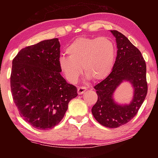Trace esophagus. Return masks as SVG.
<instances>
[{
    "label": "esophagus",
    "instance_id": "obj_1",
    "mask_svg": "<svg viewBox=\"0 0 158 158\" xmlns=\"http://www.w3.org/2000/svg\"><path fill=\"white\" fill-rule=\"evenodd\" d=\"M86 90H87L86 87H84V86L78 87V89H77V93H78L79 95H81L82 93H84Z\"/></svg>",
    "mask_w": 158,
    "mask_h": 158
}]
</instances>
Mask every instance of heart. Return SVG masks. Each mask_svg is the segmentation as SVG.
Here are the masks:
<instances>
[{
  "mask_svg": "<svg viewBox=\"0 0 158 158\" xmlns=\"http://www.w3.org/2000/svg\"><path fill=\"white\" fill-rule=\"evenodd\" d=\"M68 57L61 56L58 65L68 81L75 83L84 74L93 81L105 79L113 68L116 46L106 37H79L66 48Z\"/></svg>",
  "mask_w": 158,
  "mask_h": 158,
  "instance_id": "1",
  "label": "heart"
}]
</instances>
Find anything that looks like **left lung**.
Returning <instances> with one entry per match:
<instances>
[{
    "label": "left lung",
    "mask_w": 158,
    "mask_h": 158,
    "mask_svg": "<svg viewBox=\"0 0 158 158\" xmlns=\"http://www.w3.org/2000/svg\"><path fill=\"white\" fill-rule=\"evenodd\" d=\"M116 37L117 56L111 73L94 86L98 100L92 114L103 126L116 128L126 124L137 114L148 92L146 65L141 53L124 35L111 31ZM126 80L132 83L135 93L130 105L121 106L115 103L112 95L119 84Z\"/></svg>",
    "instance_id": "8db88e82"
}]
</instances>
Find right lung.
Here are the masks:
<instances>
[{"instance_id": "right-lung-1", "label": "right lung", "mask_w": 158, "mask_h": 158, "mask_svg": "<svg viewBox=\"0 0 158 158\" xmlns=\"http://www.w3.org/2000/svg\"><path fill=\"white\" fill-rule=\"evenodd\" d=\"M58 38L26 47L12 60L10 86L23 119L38 130H49L61 121L77 88L60 75Z\"/></svg>"}]
</instances>
